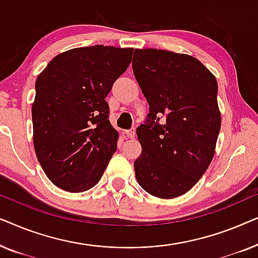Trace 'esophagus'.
Masks as SVG:
<instances>
[{
    "instance_id": "34e87169",
    "label": "esophagus",
    "mask_w": 258,
    "mask_h": 258,
    "mask_svg": "<svg viewBox=\"0 0 258 258\" xmlns=\"http://www.w3.org/2000/svg\"><path fill=\"white\" fill-rule=\"evenodd\" d=\"M125 135L129 137V139H134V137H135V135H136V130H135V128H132V129H129V130H125Z\"/></svg>"
}]
</instances>
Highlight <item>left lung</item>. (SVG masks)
Here are the masks:
<instances>
[{
  "instance_id": "left-lung-1",
  "label": "left lung",
  "mask_w": 258,
  "mask_h": 258,
  "mask_svg": "<svg viewBox=\"0 0 258 258\" xmlns=\"http://www.w3.org/2000/svg\"><path fill=\"white\" fill-rule=\"evenodd\" d=\"M133 72L149 104L136 130L137 182L160 199L184 195L213 161L221 129L217 81L192 56L158 49H135Z\"/></svg>"
}]
</instances>
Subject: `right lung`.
<instances>
[{
	"label": "right lung",
	"mask_w": 258,
	"mask_h": 258,
	"mask_svg": "<svg viewBox=\"0 0 258 258\" xmlns=\"http://www.w3.org/2000/svg\"><path fill=\"white\" fill-rule=\"evenodd\" d=\"M133 48L93 45L51 59L35 83L34 148L48 178L66 191L97 184L117 149L105 97L132 62Z\"/></svg>",
	"instance_id": "right-lung-1"
}]
</instances>
